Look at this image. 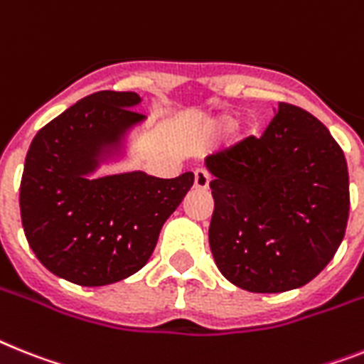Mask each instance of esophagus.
I'll list each match as a JSON object with an SVG mask.
<instances>
[{
  "label": "esophagus",
  "instance_id": "34e87169",
  "mask_svg": "<svg viewBox=\"0 0 364 364\" xmlns=\"http://www.w3.org/2000/svg\"><path fill=\"white\" fill-rule=\"evenodd\" d=\"M209 173L205 172V170H196L194 172V187L198 188V191H207L209 188Z\"/></svg>",
  "mask_w": 364,
  "mask_h": 364
}]
</instances>
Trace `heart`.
<instances>
[{
	"instance_id": "heart-1",
	"label": "heart",
	"mask_w": 364,
	"mask_h": 364,
	"mask_svg": "<svg viewBox=\"0 0 364 364\" xmlns=\"http://www.w3.org/2000/svg\"><path fill=\"white\" fill-rule=\"evenodd\" d=\"M237 122H239V116L237 114L218 116V118H216V120L210 124L209 135L213 136V139H218V136L228 135V133H231V131L235 129ZM255 129H257V125L250 124L248 127H246V135H250V133H255Z\"/></svg>"
}]
</instances>
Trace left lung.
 I'll use <instances>...</instances> for the list:
<instances>
[{
	"instance_id": "obj_1",
	"label": "left lung",
	"mask_w": 364,
	"mask_h": 364,
	"mask_svg": "<svg viewBox=\"0 0 364 364\" xmlns=\"http://www.w3.org/2000/svg\"><path fill=\"white\" fill-rule=\"evenodd\" d=\"M205 166L215 200L209 244L225 279L285 292L331 261L350 213L348 164L313 114L281 102L261 139L220 149Z\"/></svg>"
}]
</instances>
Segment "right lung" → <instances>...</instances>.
<instances>
[{
	"label": "right lung",
	"instance_id": "1",
	"mask_svg": "<svg viewBox=\"0 0 364 364\" xmlns=\"http://www.w3.org/2000/svg\"><path fill=\"white\" fill-rule=\"evenodd\" d=\"M136 103V92L90 94L46 124L27 151L20 183L26 239L48 270L77 285H109L144 267L194 183L192 172L88 179L125 131L144 120L131 109Z\"/></svg>",
	"mask_w": 364,
	"mask_h": 364
}]
</instances>
